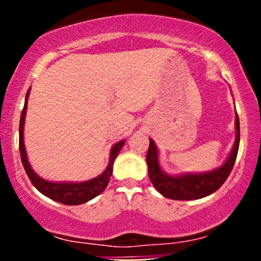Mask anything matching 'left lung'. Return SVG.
Listing matches in <instances>:
<instances>
[{"label": "left lung", "instance_id": "1", "mask_svg": "<svg viewBox=\"0 0 261 261\" xmlns=\"http://www.w3.org/2000/svg\"><path fill=\"white\" fill-rule=\"evenodd\" d=\"M235 145L231 150L227 160L217 169L201 173V174L169 175L163 172L159 165L156 145L150 139L149 150L146 154V164L149 169V178L155 189L167 198L179 199V201L203 198L217 191L230 175L236 156H238L239 145H240V121H239L238 114L235 117Z\"/></svg>", "mask_w": 261, "mask_h": 261}]
</instances>
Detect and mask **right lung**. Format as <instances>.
I'll return each instance as SVG.
<instances>
[{"mask_svg": "<svg viewBox=\"0 0 261 261\" xmlns=\"http://www.w3.org/2000/svg\"><path fill=\"white\" fill-rule=\"evenodd\" d=\"M30 89L26 93L25 105H23L22 112H21L20 117V128H18V146H20V155L21 162H22L25 172L28 174L29 179L31 180L33 186L38 189L40 193L46 196L50 199L60 202L63 204H69V206H75V204L86 203V202L91 201L92 198L101 194L102 192L106 189L107 184H109L110 178L112 175V167H114V162L116 156L118 155L120 150L122 149L125 140L118 141L112 146L111 152H110V163L107 165L106 170L98 177L93 178L91 180L81 181V183H54V181H48L39 177L33 169H31L30 164H29L28 156H26L25 145H23V123H25V116L26 110H28V98Z\"/></svg>", "mask_w": 261, "mask_h": 261, "instance_id": "1", "label": "right lung"}]
</instances>
